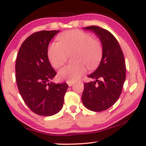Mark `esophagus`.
Returning a JSON list of instances; mask_svg holds the SVG:
<instances>
[{
  "label": "esophagus",
  "instance_id": "esophagus-1",
  "mask_svg": "<svg viewBox=\"0 0 146 146\" xmlns=\"http://www.w3.org/2000/svg\"><path fill=\"white\" fill-rule=\"evenodd\" d=\"M66 83H67V84L68 85V86H73V84H74V82H72V81H66Z\"/></svg>",
  "mask_w": 146,
  "mask_h": 146
}]
</instances>
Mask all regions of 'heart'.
I'll use <instances>...</instances> for the list:
<instances>
[{
    "instance_id": "b5f03b06",
    "label": "heart",
    "mask_w": 146,
    "mask_h": 146,
    "mask_svg": "<svg viewBox=\"0 0 146 146\" xmlns=\"http://www.w3.org/2000/svg\"><path fill=\"white\" fill-rule=\"evenodd\" d=\"M59 42H53L48 46L47 55L52 66L59 68L67 61L68 55L73 54L75 63L67 65L58 73L60 80L75 81L89 70L96 68L103 56L102 42L89 33L82 30H71L60 33Z\"/></svg>"
}]
</instances>
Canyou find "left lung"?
Returning <instances> with one entry per match:
<instances>
[{"instance_id": "8db88e82", "label": "left lung", "mask_w": 146, "mask_h": 146, "mask_svg": "<svg viewBox=\"0 0 146 146\" xmlns=\"http://www.w3.org/2000/svg\"><path fill=\"white\" fill-rule=\"evenodd\" d=\"M93 31L103 46V56L98 68L88 78L94 82L84 84L82 101L86 108L95 112L109 108L119 98L125 80L123 53L115 37L98 26L84 28Z\"/></svg>"}]
</instances>
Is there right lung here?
<instances>
[{
  "label": "right lung",
  "instance_id": "obj_1",
  "mask_svg": "<svg viewBox=\"0 0 146 146\" xmlns=\"http://www.w3.org/2000/svg\"><path fill=\"white\" fill-rule=\"evenodd\" d=\"M59 31L33 33L22 44L16 61V80L19 93L31 111L51 116L62 109L66 83L51 82L56 72L48 58V46Z\"/></svg>",
  "mask_w": 146,
  "mask_h": 146
}]
</instances>
